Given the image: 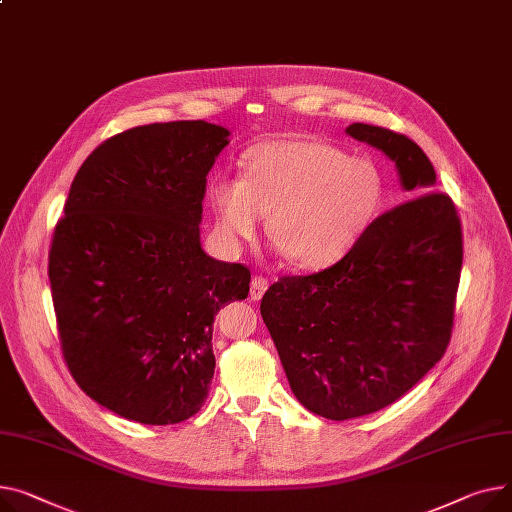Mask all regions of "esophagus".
I'll return each instance as SVG.
<instances>
[{"mask_svg": "<svg viewBox=\"0 0 512 512\" xmlns=\"http://www.w3.org/2000/svg\"><path fill=\"white\" fill-rule=\"evenodd\" d=\"M267 288H269V282H267L263 276H255V278L251 280V298H253V300H261Z\"/></svg>", "mask_w": 512, "mask_h": 512, "instance_id": "obj_1", "label": "esophagus"}]
</instances>
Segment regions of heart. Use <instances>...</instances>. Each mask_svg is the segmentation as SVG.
I'll use <instances>...</instances> for the list:
<instances>
[{"instance_id": "heart-1", "label": "heart", "mask_w": 512, "mask_h": 512, "mask_svg": "<svg viewBox=\"0 0 512 512\" xmlns=\"http://www.w3.org/2000/svg\"><path fill=\"white\" fill-rule=\"evenodd\" d=\"M385 197L379 166L331 144L282 138L257 144L245 156L243 179L210 185L216 226L228 247L267 230L288 261L323 269L344 259L377 220Z\"/></svg>"}]
</instances>
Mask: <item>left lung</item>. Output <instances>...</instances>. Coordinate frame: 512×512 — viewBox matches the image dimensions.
<instances>
[{"label":"left lung","mask_w":512,"mask_h":512,"mask_svg":"<svg viewBox=\"0 0 512 512\" xmlns=\"http://www.w3.org/2000/svg\"><path fill=\"white\" fill-rule=\"evenodd\" d=\"M346 133L393 160L416 197L374 220L335 265L284 276L261 300L292 393L337 422L383 410L442 358L463 263L455 203L430 191L436 173L422 148L377 125L352 123Z\"/></svg>","instance_id":"1"}]
</instances>
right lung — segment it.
Here are the masks:
<instances>
[{"label": "right lung", "instance_id": "obj_1", "mask_svg": "<svg viewBox=\"0 0 512 512\" xmlns=\"http://www.w3.org/2000/svg\"><path fill=\"white\" fill-rule=\"evenodd\" d=\"M230 131L152 123L102 142L80 166L49 251L63 358L80 389L150 426L201 410L214 377V317L251 271L201 249L208 173Z\"/></svg>", "mask_w": 512, "mask_h": 512}]
</instances>
